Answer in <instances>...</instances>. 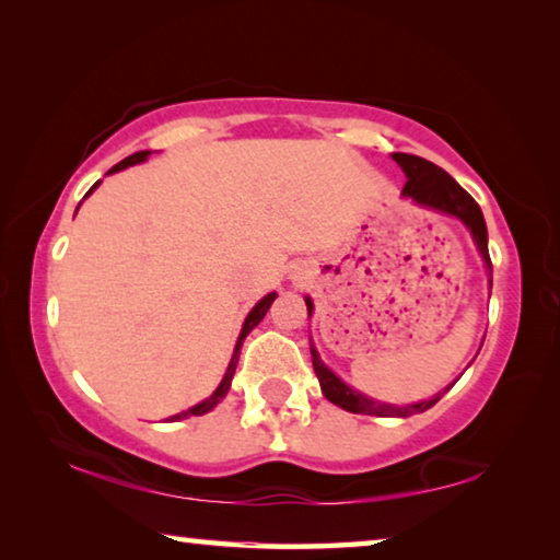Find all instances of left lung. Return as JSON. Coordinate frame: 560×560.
I'll return each instance as SVG.
<instances>
[{"label": "left lung", "mask_w": 560, "mask_h": 560, "mask_svg": "<svg viewBox=\"0 0 560 560\" xmlns=\"http://www.w3.org/2000/svg\"><path fill=\"white\" fill-rule=\"evenodd\" d=\"M393 160L402 167V173L407 177V183L402 187V197L412 200L417 207H424V210L457 217V220L467 226L474 244H477V249L481 254V259H485V267L489 271V287H491L487 222H485V214H481V210H479V205L474 202V197L457 183V179L444 173L442 167L430 163V160L407 155V153H393ZM306 308H308V316L314 314V301H311V296H306ZM311 358H314V371H316V377L320 383V393L326 395V400H330L338 407H343V410H348V412H355V415L410 417V415L430 410V407L452 387V385L444 387L442 393H438L434 397H430V400H422V402L387 405V402L375 400V397L363 395L360 390H355V387H350L340 381V377L330 371L324 360H320L314 340H311Z\"/></svg>", "instance_id": "left-lung-1"}]
</instances>
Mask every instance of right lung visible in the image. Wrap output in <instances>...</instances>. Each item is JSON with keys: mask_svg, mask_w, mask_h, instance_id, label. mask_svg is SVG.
I'll use <instances>...</instances> for the list:
<instances>
[{"mask_svg": "<svg viewBox=\"0 0 560 560\" xmlns=\"http://www.w3.org/2000/svg\"><path fill=\"white\" fill-rule=\"evenodd\" d=\"M150 158V150H140V153H132V155H128L126 160H120L118 165H113L110 170H108V175H113V173H120V170H126V167H130V165H138V163H145V160ZM101 185V179L96 185H93L89 192H86V197L93 192V189H96ZM86 197H83V200H86ZM79 212V210H75ZM273 299H277V291H271V293H267V296H264L257 306H254L252 311H249V316L244 318V326H242V334H240V338H236V346H234V353H232V360H230V365H226V373H224V377H222V383L217 385V390L210 395V397H205L202 402H197V405H192L189 407V410H183V412H177V415H173V417H167L170 422H175V420H185V417H200V415H205V412H210V410H214L217 405H220L222 400H224V395L230 393V387H232V377H234V371H236V363H240V350H242V343H244V338L252 334V328L254 326H259V320L267 316V311H269V306L273 303Z\"/></svg>", "mask_w": 560, "mask_h": 560, "instance_id": "1", "label": "right lung"}]
</instances>
